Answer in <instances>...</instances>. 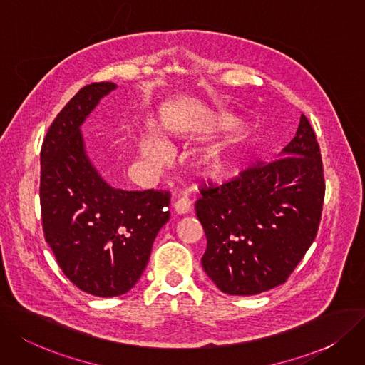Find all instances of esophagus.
I'll list each match as a JSON object with an SVG mask.
<instances>
[{
  "label": "esophagus",
  "mask_w": 365,
  "mask_h": 365,
  "mask_svg": "<svg viewBox=\"0 0 365 365\" xmlns=\"http://www.w3.org/2000/svg\"><path fill=\"white\" fill-rule=\"evenodd\" d=\"M172 208H173L175 212L180 214V215L187 214V212H190V210H192V200L187 199V197H181L177 202L172 203Z\"/></svg>",
  "instance_id": "1"
}]
</instances>
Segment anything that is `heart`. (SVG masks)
I'll return each instance as SVG.
<instances>
[{
    "instance_id": "b5f03b06",
    "label": "heart",
    "mask_w": 365,
    "mask_h": 365,
    "mask_svg": "<svg viewBox=\"0 0 365 365\" xmlns=\"http://www.w3.org/2000/svg\"><path fill=\"white\" fill-rule=\"evenodd\" d=\"M142 153H143L145 157L157 158V157L162 155L163 150H162V147H160V143H157L155 140L147 139V140H143V143H142ZM200 166L203 168V170H205L208 175H215V173L220 172V169H222L220 163L217 162L214 154L205 155V158H203L202 162H200Z\"/></svg>"
}]
</instances>
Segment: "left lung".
Instances as JSON below:
<instances>
[{"instance_id": "obj_1", "label": "left lung", "mask_w": 365, "mask_h": 365, "mask_svg": "<svg viewBox=\"0 0 365 365\" xmlns=\"http://www.w3.org/2000/svg\"><path fill=\"white\" fill-rule=\"evenodd\" d=\"M196 214L207 235L202 267L227 295L283 284L310 249L325 196L322 157L301 115L279 158L218 187L203 185Z\"/></svg>"}]
</instances>
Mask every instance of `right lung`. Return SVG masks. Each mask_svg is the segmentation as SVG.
<instances>
[{
	"label": "right lung",
	"mask_w": 365,
	"mask_h": 365,
	"mask_svg": "<svg viewBox=\"0 0 365 365\" xmlns=\"http://www.w3.org/2000/svg\"><path fill=\"white\" fill-rule=\"evenodd\" d=\"M112 82L86 85L56 115L43 140V232L58 265L83 292L120 297L147 268L153 242L169 220V192L109 185L86 154L81 125Z\"/></svg>",
	"instance_id": "add662e5"
}]
</instances>
